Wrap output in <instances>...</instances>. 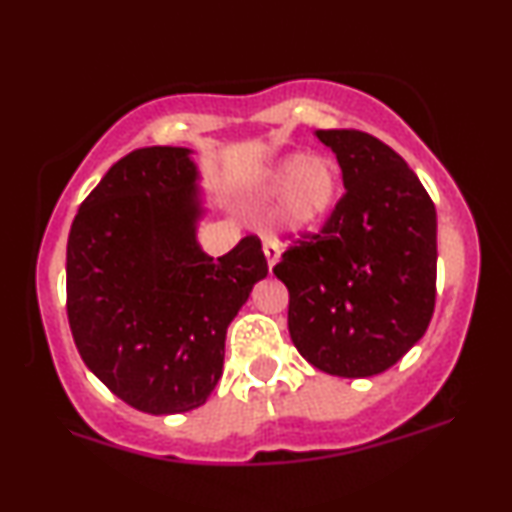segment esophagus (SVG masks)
<instances>
[{"label":"esophagus","instance_id":"esophagus-1","mask_svg":"<svg viewBox=\"0 0 512 512\" xmlns=\"http://www.w3.org/2000/svg\"><path fill=\"white\" fill-rule=\"evenodd\" d=\"M262 250H264V257H267V267H269V272H272V269H274V264L279 262V257H281V250H279V245H276L274 240H264Z\"/></svg>","mask_w":512,"mask_h":512}]
</instances>
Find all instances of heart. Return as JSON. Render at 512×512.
I'll return each instance as SVG.
<instances>
[{
    "label": "heart",
    "mask_w": 512,
    "mask_h": 512,
    "mask_svg": "<svg viewBox=\"0 0 512 512\" xmlns=\"http://www.w3.org/2000/svg\"><path fill=\"white\" fill-rule=\"evenodd\" d=\"M342 195V170L330 156L289 154L274 161L252 187V202L276 207V228L286 236L315 231L332 216Z\"/></svg>",
    "instance_id": "obj_1"
}]
</instances>
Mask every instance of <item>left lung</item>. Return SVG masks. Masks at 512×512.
<instances>
[{"mask_svg":"<svg viewBox=\"0 0 512 512\" xmlns=\"http://www.w3.org/2000/svg\"><path fill=\"white\" fill-rule=\"evenodd\" d=\"M346 195L322 233L274 267L289 289L291 342L337 378L392 368L424 337L436 305V207L404 158L356 129H317Z\"/></svg>","mask_w":512,"mask_h":512,"instance_id":"8db88e82","label":"left lung"}]
</instances>
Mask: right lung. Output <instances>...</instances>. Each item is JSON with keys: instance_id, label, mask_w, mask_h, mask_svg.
I'll return each instance as SVG.
<instances>
[{"instance_id": "obj_1", "label": "right lung", "mask_w": 512, "mask_h": 512, "mask_svg": "<svg viewBox=\"0 0 512 512\" xmlns=\"http://www.w3.org/2000/svg\"><path fill=\"white\" fill-rule=\"evenodd\" d=\"M195 151L146 146L84 199L67 240V315L81 358L144 414L207 402L223 373L226 330L267 276L260 238L223 257L197 240L207 216Z\"/></svg>"}]
</instances>
